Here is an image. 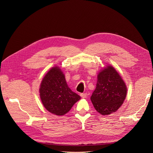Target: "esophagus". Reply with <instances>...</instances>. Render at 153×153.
<instances>
[{
  "label": "esophagus",
  "mask_w": 153,
  "mask_h": 153,
  "mask_svg": "<svg viewBox=\"0 0 153 153\" xmlns=\"http://www.w3.org/2000/svg\"><path fill=\"white\" fill-rule=\"evenodd\" d=\"M80 96H81L82 98L85 99V98H86V97H87V94H86V93H81V94H80Z\"/></svg>",
  "instance_id": "obj_1"
}]
</instances>
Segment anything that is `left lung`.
<instances>
[{"mask_svg": "<svg viewBox=\"0 0 153 153\" xmlns=\"http://www.w3.org/2000/svg\"><path fill=\"white\" fill-rule=\"evenodd\" d=\"M126 93L127 88L120 74L111 65H107L97 75L96 88L91 100L98 113L109 115L121 106Z\"/></svg>", "mask_w": 153, "mask_h": 153, "instance_id": "left-lung-1", "label": "left lung"}]
</instances>
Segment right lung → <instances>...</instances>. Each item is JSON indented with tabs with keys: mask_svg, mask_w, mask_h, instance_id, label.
<instances>
[{
	"mask_svg": "<svg viewBox=\"0 0 153 153\" xmlns=\"http://www.w3.org/2000/svg\"><path fill=\"white\" fill-rule=\"evenodd\" d=\"M41 101L49 112L57 116L67 113L80 96L69 88L58 67L51 68L43 77L39 88Z\"/></svg>",
	"mask_w": 153,
	"mask_h": 153,
	"instance_id": "obj_1",
	"label": "right lung"
}]
</instances>
